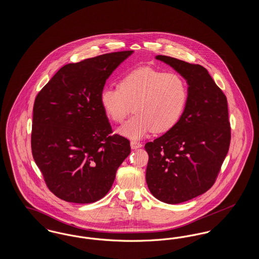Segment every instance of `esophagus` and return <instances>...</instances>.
Returning <instances> with one entry per match:
<instances>
[{
	"mask_svg": "<svg viewBox=\"0 0 259 259\" xmlns=\"http://www.w3.org/2000/svg\"><path fill=\"white\" fill-rule=\"evenodd\" d=\"M130 146H131L132 149H137V148H142V144H140V143H138V142H135V141H132V142L130 143Z\"/></svg>",
	"mask_w": 259,
	"mask_h": 259,
	"instance_id": "esophagus-1",
	"label": "esophagus"
}]
</instances>
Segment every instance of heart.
Masks as SVG:
<instances>
[{
    "instance_id": "heart-1",
    "label": "heart",
    "mask_w": 259,
    "mask_h": 259,
    "mask_svg": "<svg viewBox=\"0 0 259 259\" xmlns=\"http://www.w3.org/2000/svg\"><path fill=\"white\" fill-rule=\"evenodd\" d=\"M185 78L174 72L140 67L123 74L119 87H105L100 103L107 116L120 123L131 111L135 114L117 129L119 135L140 140L151 130L165 133L181 120L187 104Z\"/></svg>"
}]
</instances>
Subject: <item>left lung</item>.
<instances>
[{"mask_svg":"<svg viewBox=\"0 0 259 259\" xmlns=\"http://www.w3.org/2000/svg\"><path fill=\"white\" fill-rule=\"evenodd\" d=\"M155 58L185 78L188 98L178 124L146 144V180L156 199L179 204L208 191L221 171L231 139L227 99L201 65L165 55Z\"/></svg>","mask_w":259,"mask_h":259,"instance_id":"8db88e82","label":"left lung"}]
</instances>
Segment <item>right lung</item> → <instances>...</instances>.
<instances>
[{
	"label": "right lung",
	"mask_w": 259,
	"mask_h": 259,
	"mask_svg": "<svg viewBox=\"0 0 259 259\" xmlns=\"http://www.w3.org/2000/svg\"><path fill=\"white\" fill-rule=\"evenodd\" d=\"M132 53L111 52L67 64L36 97L33 157L50 191L64 201L88 204L102 199L131 152L126 138L110 135L100 93Z\"/></svg>",
	"instance_id": "obj_1"
}]
</instances>
